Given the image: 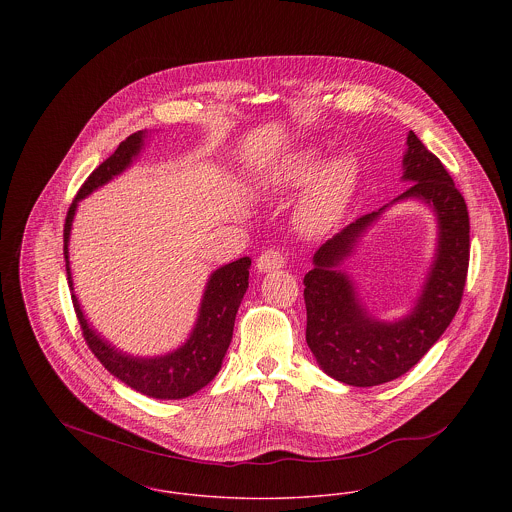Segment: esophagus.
Here are the masks:
<instances>
[{
  "label": "esophagus",
  "instance_id": "esophagus-1",
  "mask_svg": "<svg viewBox=\"0 0 512 512\" xmlns=\"http://www.w3.org/2000/svg\"><path fill=\"white\" fill-rule=\"evenodd\" d=\"M284 264H286V256L280 250H266L258 256L256 270L262 274H268V272L284 268Z\"/></svg>",
  "mask_w": 512,
  "mask_h": 512
}]
</instances>
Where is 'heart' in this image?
I'll return each mask as SVG.
<instances>
[{
	"label": "heart",
	"instance_id": "b5f03b06",
	"mask_svg": "<svg viewBox=\"0 0 512 512\" xmlns=\"http://www.w3.org/2000/svg\"><path fill=\"white\" fill-rule=\"evenodd\" d=\"M319 161L317 151H299L270 179V187L282 193L309 183L295 207V220L303 232L315 236L341 222L359 183V167L351 155L339 153L321 165Z\"/></svg>",
	"mask_w": 512,
	"mask_h": 512
}]
</instances>
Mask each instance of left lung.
I'll list each match as a JSON object with an SVG mask.
<instances>
[{
  "instance_id": "1",
  "label": "left lung",
  "mask_w": 512,
  "mask_h": 512,
  "mask_svg": "<svg viewBox=\"0 0 512 512\" xmlns=\"http://www.w3.org/2000/svg\"><path fill=\"white\" fill-rule=\"evenodd\" d=\"M402 157L408 189L376 213L365 215L327 240L305 274V341L319 368L349 386H378L408 372L438 343L455 317L469 266V213L453 179L414 132ZM418 200L439 224L435 260L415 305L396 320H378L340 266L365 232L396 202Z\"/></svg>"
}]
</instances>
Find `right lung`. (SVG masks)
<instances>
[{
  "mask_svg": "<svg viewBox=\"0 0 512 512\" xmlns=\"http://www.w3.org/2000/svg\"><path fill=\"white\" fill-rule=\"evenodd\" d=\"M147 138L149 134L146 130L126 138L104 163H100L92 171V175L80 187L65 222L67 280L73 293L74 311L82 335L102 366L112 376L122 380L126 386L134 388L140 394H146L149 398L181 400L207 386L219 374L224 355L232 341V329L238 307L248 290V270L252 260L244 256L236 262L217 268L207 280L195 325L185 343H181L177 349L165 355L155 357L130 355L118 349L88 323L80 307V301L74 293L73 272L69 260V242L78 203L92 195L96 189L110 183L114 177L122 175L128 167H132V163L140 157L142 149L146 147Z\"/></svg>",
  "mask_w": 512,
  "mask_h": 512,
  "instance_id": "1",
  "label": "right lung"
}]
</instances>
